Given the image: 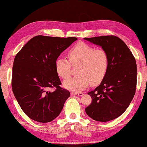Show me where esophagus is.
<instances>
[{
  "label": "esophagus",
  "instance_id": "esophagus-1",
  "mask_svg": "<svg viewBox=\"0 0 147 147\" xmlns=\"http://www.w3.org/2000/svg\"><path fill=\"white\" fill-rule=\"evenodd\" d=\"M84 93H82V92H72L71 95H78V96H83Z\"/></svg>",
  "mask_w": 147,
  "mask_h": 147
}]
</instances>
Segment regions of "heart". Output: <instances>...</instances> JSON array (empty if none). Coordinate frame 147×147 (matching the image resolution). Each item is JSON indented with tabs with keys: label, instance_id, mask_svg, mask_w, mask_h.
<instances>
[{
	"label": "heart",
	"instance_id": "heart-1",
	"mask_svg": "<svg viewBox=\"0 0 147 147\" xmlns=\"http://www.w3.org/2000/svg\"><path fill=\"white\" fill-rule=\"evenodd\" d=\"M69 61L73 65H78L76 76L64 81L65 88L72 91H82L92 85H98L106 75L109 66V57L105 51L96 49L84 43H79L68 53ZM57 73L62 78L71 74V64L67 59L59 58L56 61Z\"/></svg>",
	"mask_w": 147,
	"mask_h": 147
}]
</instances>
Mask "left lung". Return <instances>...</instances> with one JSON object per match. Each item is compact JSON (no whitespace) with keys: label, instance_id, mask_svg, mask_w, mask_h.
Returning a JSON list of instances; mask_svg holds the SVG:
<instances>
[{"label":"left lung","instance_id":"obj_1","mask_svg":"<svg viewBox=\"0 0 147 147\" xmlns=\"http://www.w3.org/2000/svg\"><path fill=\"white\" fill-rule=\"evenodd\" d=\"M84 39L101 47L109 57L106 75L97 88L88 93L92 102L85 111L94 121L113 120L126 111L135 94L137 82L135 58L125 43L116 36Z\"/></svg>","mask_w":147,"mask_h":147}]
</instances>
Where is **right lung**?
<instances>
[{
	"instance_id": "right-lung-1",
	"label": "right lung",
	"mask_w": 147,
	"mask_h": 147,
	"mask_svg": "<svg viewBox=\"0 0 147 147\" xmlns=\"http://www.w3.org/2000/svg\"><path fill=\"white\" fill-rule=\"evenodd\" d=\"M76 38L37 36L15 57L11 86L24 113L39 123L53 121L61 113L70 92L61 88L56 61ZM56 89L50 92V88Z\"/></svg>"
}]
</instances>
